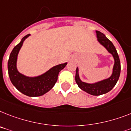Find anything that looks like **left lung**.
Masks as SVG:
<instances>
[{"mask_svg":"<svg viewBox=\"0 0 131 131\" xmlns=\"http://www.w3.org/2000/svg\"><path fill=\"white\" fill-rule=\"evenodd\" d=\"M96 33L98 41L105 47L110 53L112 54V57L114 58V64L112 75L108 78L105 80L93 84H89L81 80L79 76L78 68H77L75 70V79L78 86L81 90L93 96H100L111 91L117 83L121 73V62L116 48L112 42L107 38L105 35H104L100 31H96Z\"/></svg>","mask_w":131,"mask_h":131,"instance_id":"8db88e82","label":"left lung"}]
</instances>
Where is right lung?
<instances>
[{"label": "right lung", "instance_id": "add662e5", "mask_svg": "<svg viewBox=\"0 0 131 131\" xmlns=\"http://www.w3.org/2000/svg\"><path fill=\"white\" fill-rule=\"evenodd\" d=\"M30 36L27 35L13 48L8 61V75L12 84L19 92L30 97L40 96L49 92L56 84L58 74L68 63L53 67L45 73L36 77H28L18 71L17 68V56L25 40Z\"/></svg>", "mask_w": 131, "mask_h": 131}]
</instances>
